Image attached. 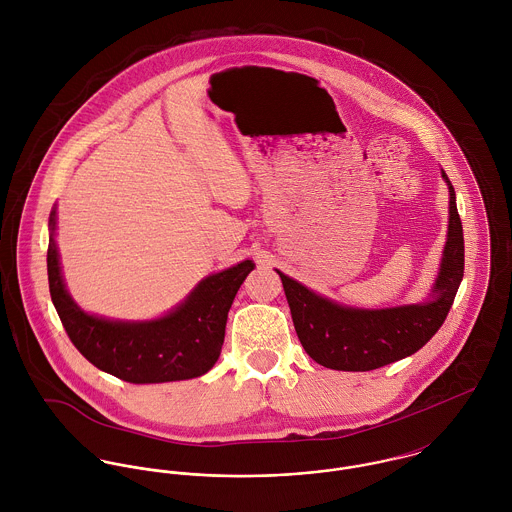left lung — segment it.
Instances as JSON below:
<instances>
[{"mask_svg":"<svg viewBox=\"0 0 512 512\" xmlns=\"http://www.w3.org/2000/svg\"><path fill=\"white\" fill-rule=\"evenodd\" d=\"M449 187V224L432 299L416 305L359 309L339 305L280 274L290 303L293 327L305 353L333 370H374L420 351L443 325L463 280V226Z\"/></svg>","mask_w":512,"mask_h":512,"instance_id":"left-lung-1","label":"left lung"}]
</instances>
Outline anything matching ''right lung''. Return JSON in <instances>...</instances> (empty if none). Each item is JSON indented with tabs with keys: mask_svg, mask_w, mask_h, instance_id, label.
Returning <instances> with one entry per match:
<instances>
[{
	"mask_svg": "<svg viewBox=\"0 0 512 512\" xmlns=\"http://www.w3.org/2000/svg\"><path fill=\"white\" fill-rule=\"evenodd\" d=\"M57 211H51L47 274L53 305L74 347L86 361L132 384L187 380L219 361L234 295L254 270L244 260L207 276L183 303L153 321H114L84 313L67 292L55 244Z\"/></svg>",
	"mask_w": 512,
	"mask_h": 512,
	"instance_id": "obj_1",
	"label": "right lung"
}]
</instances>
